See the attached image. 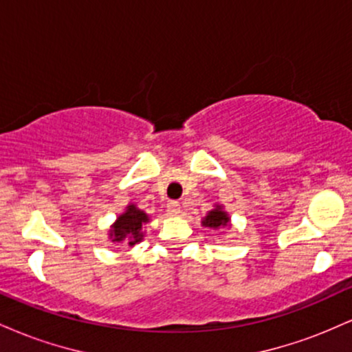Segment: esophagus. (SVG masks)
<instances>
[{"label": "esophagus", "instance_id": "1", "mask_svg": "<svg viewBox=\"0 0 352 352\" xmlns=\"http://www.w3.org/2000/svg\"><path fill=\"white\" fill-rule=\"evenodd\" d=\"M167 212L173 217L179 215V213H180V204H179V201H170V204H167Z\"/></svg>", "mask_w": 352, "mask_h": 352}]
</instances>
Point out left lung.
Segmentation results:
<instances>
[{"label": "left lung", "mask_w": 352, "mask_h": 352, "mask_svg": "<svg viewBox=\"0 0 352 352\" xmlns=\"http://www.w3.org/2000/svg\"><path fill=\"white\" fill-rule=\"evenodd\" d=\"M201 225L212 230H220L232 227V221H230V215L228 212H225L223 205L215 204V208L210 210L207 215L201 218Z\"/></svg>", "instance_id": "left-lung-1"}]
</instances>
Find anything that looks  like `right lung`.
I'll return each instance as SVG.
<instances>
[{"mask_svg": "<svg viewBox=\"0 0 352 352\" xmlns=\"http://www.w3.org/2000/svg\"><path fill=\"white\" fill-rule=\"evenodd\" d=\"M148 221H151V217L144 210H140L135 204H129L109 228V240L112 243H127L129 246H134L144 240V225H147Z\"/></svg>", "mask_w": 352, "mask_h": 352, "instance_id": "right-lung-1", "label": "right lung"}]
</instances>
